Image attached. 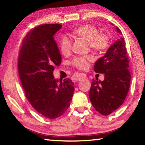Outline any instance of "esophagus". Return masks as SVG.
Wrapping results in <instances>:
<instances>
[{"label": "esophagus", "instance_id": "34e87169", "mask_svg": "<svg viewBox=\"0 0 145 145\" xmlns=\"http://www.w3.org/2000/svg\"><path fill=\"white\" fill-rule=\"evenodd\" d=\"M84 78H86V77L84 75H78L77 78H76V80H77V81H79V80L84 79Z\"/></svg>", "mask_w": 145, "mask_h": 145}]
</instances>
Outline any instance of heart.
<instances>
[{"mask_svg":"<svg viewBox=\"0 0 145 145\" xmlns=\"http://www.w3.org/2000/svg\"><path fill=\"white\" fill-rule=\"evenodd\" d=\"M98 29L90 24H86L78 27L72 31V34L78 37L88 41L91 49L95 52H100L107 48L109 45V38L104 34H98ZM72 42L67 36H63L59 43L60 50L64 56L68 55L72 50ZM91 59L90 56H77L71 61V64L75 68L84 70L88 67V61Z\"/></svg>","mask_w":145,"mask_h":145,"instance_id":"1","label":"heart"}]
</instances>
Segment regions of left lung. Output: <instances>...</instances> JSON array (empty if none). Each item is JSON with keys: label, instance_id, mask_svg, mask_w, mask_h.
Segmentation results:
<instances>
[{"label": "left lung", "instance_id": "left-lung-1", "mask_svg": "<svg viewBox=\"0 0 145 145\" xmlns=\"http://www.w3.org/2000/svg\"><path fill=\"white\" fill-rule=\"evenodd\" d=\"M116 29L121 34L118 27ZM129 65L125 42L122 37L111 45L95 64V72L104 73V80L93 79L89 97L96 111L104 116L116 111L126 99L131 79Z\"/></svg>", "mask_w": 145, "mask_h": 145}]
</instances>
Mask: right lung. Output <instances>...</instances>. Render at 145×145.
<instances>
[{"label": "right lung", "mask_w": 145, "mask_h": 145, "mask_svg": "<svg viewBox=\"0 0 145 145\" xmlns=\"http://www.w3.org/2000/svg\"><path fill=\"white\" fill-rule=\"evenodd\" d=\"M61 24H43L24 38L18 57L20 78L27 99L44 117L55 119L65 113L72 101L74 87L70 78L55 79L53 72L61 63L54 35Z\"/></svg>", "instance_id": "1"}]
</instances>
